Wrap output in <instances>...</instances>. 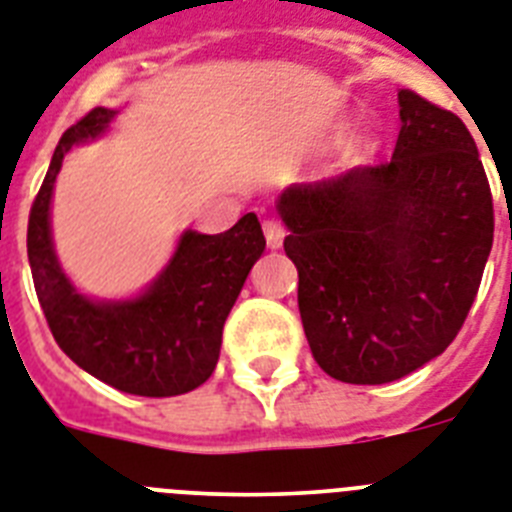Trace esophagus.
<instances>
[{"label": "esophagus", "instance_id": "obj_1", "mask_svg": "<svg viewBox=\"0 0 512 512\" xmlns=\"http://www.w3.org/2000/svg\"><path fill=\"white\" fill-rule=\"evenodd\" d=\"M263 231H265V242H268L270 249H278L283 244V226L276 221V218H268V221H263Z\"/></svg>", "mask_w": 512, "mask_h": 512}]
</instances>
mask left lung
I'll return each instance as SVG.
<instances>
[{"mask_svg":"<svg viewBox=\"0 0 512 512\" xmlns=\"http://www.w3.org/2000/svg\"><path fill=\"white\" fill-rule=\"evenodd\" d=\"M393 158L278 197L299 315L322 372L382 385L458 336L487 265L495 210L474 137L453 111L398 93Z\"/></svg>","mask_w":512,"mask_h":512,"instance_id":"obj_1","label":"left lung"}]
</instances>
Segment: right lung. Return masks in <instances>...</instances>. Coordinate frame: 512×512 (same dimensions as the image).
<instances>
[{"label":"right lung","mask_w":512,"mask_h":512,"mask_svg":"<svg viewBox=\"0 0 512 512\" xmlns=\"http://www.w3.org/2000/svg\"><path fill=\"white\" fill-rule=\"evenodd\" d=\"M114 114L96 106L59 140L30 208V273L51 336L77 367L122 393L169 398L213 375L223 322L263 255L265 236L255 213L223 234L184 231L166 270L137 299L93 302L77 294L51 244V192L67 150L106 132Z\"/></svg>","instance_id":"add662e5"}]
</instances>
